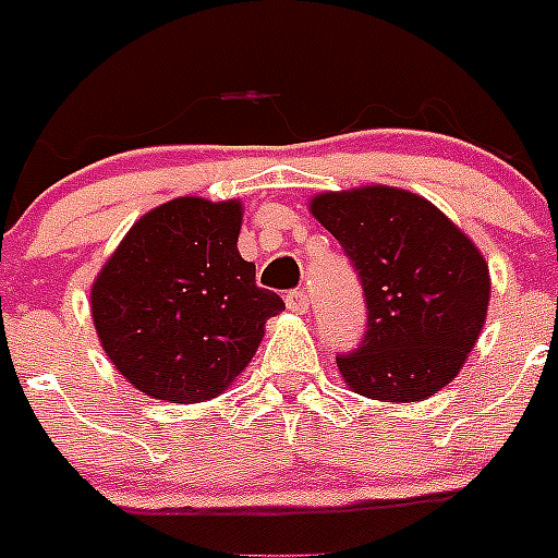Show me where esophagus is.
<instances>
[{
  "label": "esophagus",
  "mask_w": 558,
  "mask_h": 558,
  "mask_svg": "<svg viewBox=\"0 0 558 558\" xmlns=\"http://www.w3.org/2000/svg\"><path fill=\"white\" fill-rule=\"evenodd\" d=\"M286 305L294 313H307L311 311V296H307L305 291H291V294L286 296Z\"/></svg>",
  "instance_id": "esophagus-1"
}]
</instances>
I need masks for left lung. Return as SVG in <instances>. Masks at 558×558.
Segmentation results:
<instances>
[{
    "label": "left lung",
    "mask_w": 558,
    "mask_h": 558,
    "mask_svg": "<svg viewBox=\"0 0 558 558\" xmlns=\"http://www.w3.org/2000/svg\"><path fill=\"white\" fill-rule=\"evenodd\" d=\"M311 216L362 278L367 331L337 359L351 391L424 402L464 367L486 324L492 278L477 245L429 199L393 185L324 191Z\"/></svg>",
    "instance_id": "1"
}]
</instances>
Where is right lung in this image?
<instances>
[{"label":"right lung","instance_id":"right-lung-1","mask_svg":"<svg viewBox=\"0 0 558 558\" xmlns=\"http://www.w3.org/2000/svg\"><path fill=\"white\" fill-rule=\"evenodd\" d=\"M243 202L178 196L145 213L92 286L107 359L150 399H216L256 356L283 311L238 251Z\"/></svg>","mask_w":558,"mask_h":558}]
</instances>
